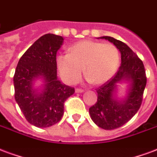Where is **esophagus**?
<instances>
[{"mask_svg":"<svg viewBox=\"0 0 157 157\" xmlns=\"http://www.w3.org/2000/svg\"><path fill=\"white\" fill-rule=\"evenodd\" d=\"M75 93H81V92H83L84 91V90L83 89H81V88H76L75 90Z\"/></svg>","mask_w":157,"mask_h":157,"instance_id":"obj_1","label":"esophagus"}]
</instances>
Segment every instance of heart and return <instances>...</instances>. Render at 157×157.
I'll list each match as a JSON object with an SVG mask.
<instances>
[{
	"label": "heart",
	"instance_id": "1",
	"mask_svg": "<svg viewBox=\"0 0 157 157\" xmlns=\"http://www.w3.org/2000/svg\"><path fill=\"white\" fill-rule=\"evenodd\" d=\"M69 51L56 57L59 74L67 84L78 82L83 67L89 81L103 84L115 75L120 64L119 51L112 44L82 40L71 46Z\"/></svg>",
	"mask_w": 157,
	"mask_h": 157
}]
</instances>
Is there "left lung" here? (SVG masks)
<instances>
[{"mask_svg": "<svg viewBox=\"0 0 157 157\" xmlns=\"http://www.w3.org/2000/svg\"><path fill=\"white\" fill-rule=\"evenodd\" d=\"M113 43L121 52V64L116 75L96 89L97 101L89 109L91 120L105 130L119 128L132 119L140 109L147 76L143 62L126 44L111 36H101ZM130 82L128 96L122 101L114 97L118 82Z\"/></svg>", "mask_w": 157, "mask_h": 157, "instance_id": "left-lung-1", "label": "left lung"}]
</instances>
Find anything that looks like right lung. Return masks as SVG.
Here are the masks:
<instances>
[{
  "label": "right lung",
  "mask_w": 157,
  "mask_h": 157,
  "mask_svg": "<svg viewBox=\"0 0 157 157\" xmlns=\"http://www.w3.org/2000/svg\"><path fill=\"white\" fill-rule=\"evenodd\" d=\"M63 37L46 34L36 40L18 61L13 77L15 99L31 125L44 128L55 125L64 114V102L75 89L57 79L56 52ZM43 80L42 90L35 89L34 80Z\"/></svg>",
  "instance_id": "add662e5"
}]
</instances>
